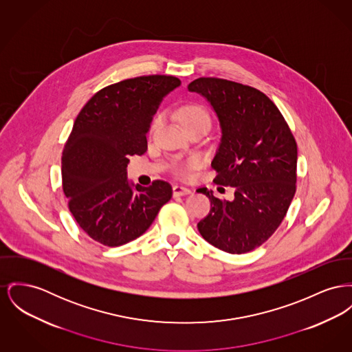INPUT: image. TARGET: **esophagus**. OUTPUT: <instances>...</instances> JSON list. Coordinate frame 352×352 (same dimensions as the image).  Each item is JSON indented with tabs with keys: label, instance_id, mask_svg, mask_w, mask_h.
<instances>
[{
	"label": "esophagus",
	"instance_id": "1",
	"mask_svg": "<svg viewBox=\"0 0 352 352\" xmlns=\"http://www.w3.org/2000/svg\"><path fill=\"white\" fill-rule=\"evenodd\" d=\"M190 192H191V190L187 188V187L178 186V185H175V186L173 187V194H174V197L187 195V194H190Z\"/></svg>",
	"mask_w": 352,
	"mask_h": 352
}]
</instances>
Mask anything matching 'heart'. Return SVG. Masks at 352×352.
Wrapping results in <instances>:
<instances>
[{"label": "heart", "instance_id": "1", "mask_svg": "<svg viewBox=\"0 0 352 352\" xmlns=\"http://www.w3.org/2000/svg\"><path fill=\"white\" fill-rule=\"evenodd\" d=\"M178 116H179V120L185 127L199 124H206L210 126V116H208L206 110L199 104H190L182 106L179 109ZM160 122H161V117H157L151 124V130H154L160 124ZM199 166H201V160L197 158V157H191L186 161L178 164L175 167V171L181 177H188Z\"/></svg>", "mask_w": 352, "mask_h": 352}]
</instances>
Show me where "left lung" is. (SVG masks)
I'll return each instance as SVG.
<instances>
[{
  "label": "left lung",
  "mask_w": 352,
  "mask_h": 352,
  "mask_svg": "<svg viewBox=\"0 0 352 352\" xmlns=\"http://www.w3.org/2000/svg\"><path fill=\"white\" fill-rule=\"evenodd\" d=\"M187 89L204 96L219 120L214 182L235 190L232 201L197 190L211 204L198 230L214 248L245 254L265 243L286 217L296 190L295 138L279 109L255 87L202 77Z\"/></svg>",
  "instance_id": "1"
}]
</instances>
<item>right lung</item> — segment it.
<instances>
[{
    "label": "right lung",
    "mask_w": 352,
    "mask_h": 352,
    "mask_svg": "<svg viewBox=\"0 0 352 352\" xmlns=\"http://www.w3.org/2000/svg\"><path fill=\"white\" fill-rule=\"evenodd\" d=\"M181 85L173 76H142L97 91L77 116L63 153V188L80 228L117 248L141 236L173 195L165 181L129 184L130 155L147 150L146 133L166 96Z\"/></svg>",
    "instance_id": "right-lung-1"
}]
</instances>
